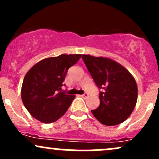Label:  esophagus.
<instances>
[{"label": "esophagus", "mask_w": 159, "mask_h": 159, "mask_svg": "<svg viewBox=\"0 0 159 159\" xmlns=\"http://www.w3.org/2000/svg\"><path fill=\"white\" fill-rule=\"evenodd\" d=\"M87 96H88V94H87V93H84V94H82L81 96H82V97L84 98V97H87Z\"/></svg>", "instance_id": "obj_1"}]
</instances>
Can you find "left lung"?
I'll return each instance as SVG.
<instances>
[{"instance_id": "obj_1", "label": "left lung", "mask_w": 159, "mask_h": 159, "mask_svg": "<svg viewBox=\"0 0 159 159\" xmlns=\"http://www.w3.org/2000/svg\"><path fill=\"white\" fill-rule=\"evenodd\" d=\"M82 59L99 90L100 105L91 112L103 125L123 123L135 107L138 87L134 78L123 66L105 57L83 54Z\"/></svg>"}]
</instances>
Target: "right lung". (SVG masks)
<instances>
[{
	"label": "right lung",
	"mask_w": 159,
	"mask_h": 159,
	"mask_svg": "<svg viewBox=\"0 0 159 159\" xmlns=\"http://www.w3.org/2000/svg\"><path fill=\"white\" fill-rule=\"evenodd\" d=\"M81 54H61L39 61L27 72L21 87V99L30 114L40 122H55L68 110L75 96L62 87L68 69Z\"/></svg>",
	"instance_id": "1"
}]
</instances>
